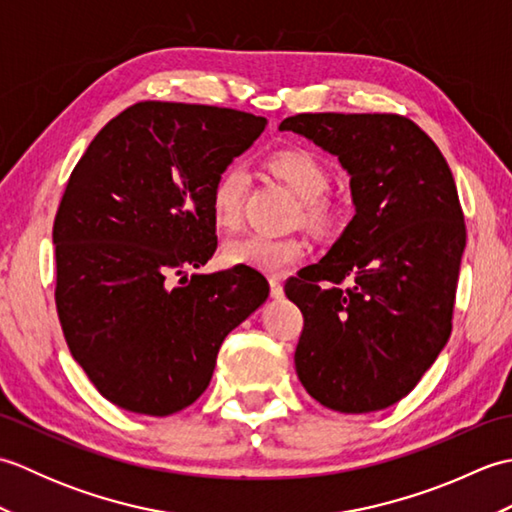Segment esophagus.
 Segmentation results:
<instances>
[{
	"label": "esophagus",
	"mask_w": 512,
	"mask_h": 512,
	"mask_svg": "<svg viewBox=\"0 0 512 512\" xmlns=\"http://www.w3.org/2000/svg\"><path fill=\"white\" fill-rule=\"evenodd\" d=\"M270 297L273 299L284 297V286H281V281L277 277H270Z\"/></svg>",
	"instance_id": "1"
}]
</instances>
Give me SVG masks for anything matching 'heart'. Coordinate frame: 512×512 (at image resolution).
<instances>
[{"instance_id":"heart-1","label":"heart","mask_w":512,"mask_h":512,"mask_svg":"<svg viewBox=\"0 0 512 512\" xmlns=\"http://www.w3.org/2000/svg\"><path fill=\"white\" fill-rule=\"evenodd\" d=\"M266 169L301 198V217L314 231L328 233L341 220V204L328 193L332 182L330 165L317 151L303 145L275 149L266 158ZM246 176L242 169L226 167L211 189L213 220L222 228H235L242 220ZM308 253L306 239L299 235H246L231 239L222 248L228 266H248L262 273L281 275Z\"/></svg>"}]
</instances>
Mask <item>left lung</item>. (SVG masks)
<instances>
[{"label":"left lung","instance_id":"left-lung-1","mask_svg":"<svg viewBox=\"0 0 512 512\" xmlns=\"http://www.w3.org/2000/svg\"><path fill=\"white\" fill-rule=\"evenodd\" d=\"M339 156L356 215L286 295L303 314L301 385L341 413L405 398L447 345L466 246L453 173L398 114H297L279 125Z\"/></svg>","mask_w":512,"mask_h":512}]
</instances>
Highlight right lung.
I'll return each instance as SVG.
<instances>
[{
	"label": "right lung",
	"instance_id": "obj_1",
	"mask_svg": "<svg viewBox=\"0 0 512 512\" xmlns=\"http://www.w3.org/2000/svg\"><path fill=\"white\" fill-rule=\"evenodd\" d=\"M264 127L228 107L143 101L70 173L52 226L54 301L74 361L114 405L145 416L193 405L226 334L266 301V277L248 266L184 275L217 248V176Z\"/></svg>",
	"mask_w": 512,
	"mask_h": 512
}]
</instances>
